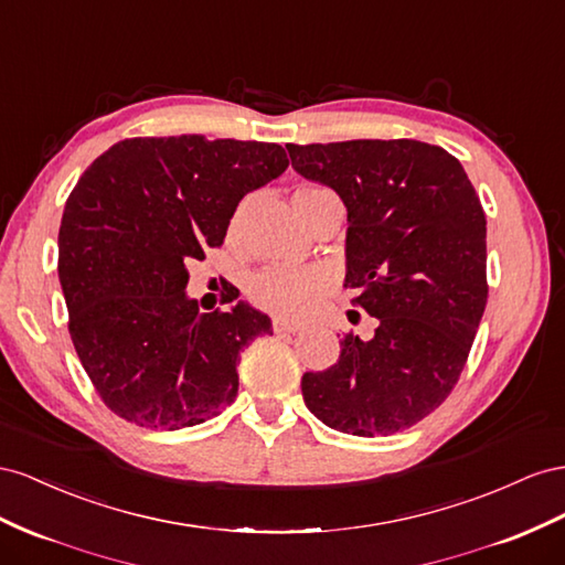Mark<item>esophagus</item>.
Wrapping results in <instances>:
<instances>
[{"label": "esophagus", "mask_w": 565, "mask_h": 565, "mask_svg": "<svg viewBox=\"0 0 565 565\" xmlns=\"http://www.w3.org/2000/svg\"><path fill=\"white\" fill-rule=\"evenodd\" d=\"M271 331L274 333H296V331H300V324H296V321H288V319L277 317V319L271 321Z\"/></svg>", "instance_id": "obj_1"}]
</instances>
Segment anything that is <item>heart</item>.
I'll return each instance as SVG.
<instances>
[{
  "instance_id": "b5f03b06",
  "label": "heart",
  "mask_w": 565,
  "mask_h": 565,
  "mask_svg": "<svg viewBox=\"0 0 565 565\" xmlns=\"http://www.w3.org/2000/svg\"><path fill=\"white\" fill-rule=\"evenodd\" d=\"M319 186H300L294 199L310 196ZM329 291V277L319 269L298 267H269L255 274L248 284V298L265 312L286 319H300L310 315L319 300Z\"/></svg>"
}]
</instances>
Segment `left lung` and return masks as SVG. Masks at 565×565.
I'll use <instances>...</instances> for the list:
<instances>
[{"mask_svg": "<svg viewBox=\"0 0 565 565\" xmlns=\"http://www.w3.org/2000/svg\"><path fill=\"white\" fill-rule=\"evenodd\" d=\"M305 180L348 207V274L379 319L348 333L327 372L302 376L308 409L329 428L376 438L412 428L457 385L488 302L486 213L459 160L416 139L286 143Z\"/></svg>", "mask_w": 565, "mask_h": 565, "instance_id": "8db88e82", "label": "left lung"}]
</instances>
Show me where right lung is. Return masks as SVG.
<instances>
[{
    "label": "right lung",
    "mask_w": 565,
    "mask_h": 565,
    "mask_svg": "<svg viewBox=\"0 0 565 565\" xmlns=\"http://www.w3.org/2000/svg\"><path fill=\"white\" fill-rule=\"evenodd\" d=\"M286 168L279 143L182 135L122 139L79 177L58 279L77 358L113 414L177 430L232 405L238 352L271 321L244 302L199 312L186 263L222 246L238 201Z\"/></svg>",
    "instance_id": "obj_1"
}]
</instances>
